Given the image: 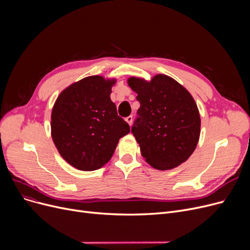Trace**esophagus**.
<instances>
[{"label": "esophagus", "mask_w": 250, "mask_h": 250, "mask_svg": "<svg viewBox=\"0 0 250 250\" xmlns=\"http://www.w3.org/2000/svg\"><path fill=\"white\" fill-rule=\"evenodd\" d=\"M125 122H126L129 125H132V123H133V116H132V115H129V116L125 117Z\"/></svg>", "instance_id": "obj_1"}]
</instances>
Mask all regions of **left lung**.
<instances>
[{
    "label": "left lung",
    "mask_w": 250,
    "mask_h": 250,
    "mask_svg": "<svg viewBox=\"0 0 250 250\" xmlns=\"http://www.w3.org/2000/svg\"><path fill=\"white\" fill-rule=\"evenodd\" d=\"M127 83L141 104L132 133L142 156L159 170L186 162L201 133L200 112L189 92L165 75L155 76L151 82L133 77Z\"/></svg>",
    "instance_id": "obj_1"
}]
</instances>
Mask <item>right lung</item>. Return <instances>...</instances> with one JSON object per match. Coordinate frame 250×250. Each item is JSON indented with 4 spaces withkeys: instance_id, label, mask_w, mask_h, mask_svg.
I'll return each instance as SVG.
<instances>
[{
    "instance_id": "obj_1",
    "label": "right lung",
    "mask_w": 250,
    "mask_h": 250,
    "mask_svg": "<svg viewBox=\"0 0 250 250\" xmlns=\"http://www.w3.org/2000/svg\"><path fill=\"white\" fill-rule=\"evenodd\" d=\"M114 80L82 79L58 97L51 112V137L62 158L79 170L93 171L106 164L129 125L110 100Z\"/></svg>"
}]
</instances>
